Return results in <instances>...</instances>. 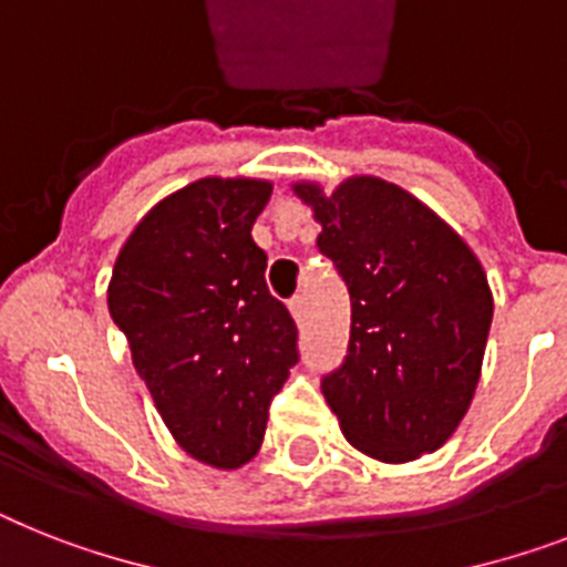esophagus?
Listing matches in <instances>:
<instances>
[{
	"instance_id": "34e87169",
	"label": "esophagus",
	"mask_w": 567,
	"mask_h": 567,
	"mask_svg": "<svg viewBox=\"0 0 567 567\" xmlns=\"http://www.w3.org/2000/svg\"><path fill=\"white\" fill-rule=\"evenodd\" d=\"M289 310H292V318L301 324L303 318H307V301H303V295H295L292 301H289Z\"/></svg>"
}]
</instances>
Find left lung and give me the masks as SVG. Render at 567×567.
<instances>
[{
	"label": "left lung",
	"instance_id": "1",
	"mask_svg": "<svg viewBox=\"0 0 567 567\" xmlns=\"http://www.w3.org/2000/svg\"><path fill=\"white\" fill-rule=\"evenodd\" d=\"M295 194L321 223L318 251L350 292L348 357L321 379L341 434L385 463L452 437L478 388L493 292L478 257L417 196L353 176Z\"/></svg>",
	"mask_w": 567,
	"mask_h": 567
}]
</instances>
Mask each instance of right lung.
Wrapping results in <instances>:
<instances>
[{
    "instance_id": "obj_1",
    "label": "right lung",
    "mask_w": 567,
    "mask_h": 567,
    "mask_svg": "<svg viewBox=\"0 0 567 567\" xmlns=\"http://www.w3.org/2000/svg\"><path fill=\"white\" fill-rule=\"evenodd\" d=\"M269 196V182L219 176L165 196L126 237L106 292L173 441L217 470L257 455L298 362V327L251 240Z\"/></svg>"
}]
</instances>
